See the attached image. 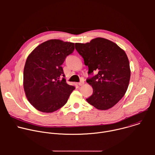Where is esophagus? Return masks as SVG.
Returning <instances> with one entry per match:
<instances>
[{
    "label": "esophagus",
    "mask_w": 155,
    "mask_h": 155,
    "mask_svg": "<svg viewBox=\"0 0 155 155\" xmlns=\"http://www.w3.org/2000/svg\"><path fill=\"white\" fill-rule=\"evenodd\" d=\"M84 81H80V82L78 83V85H80V86H82V85H83V84H84Z\"/></svg>",
    "instance_id": "obj_1"
}]
</instances>
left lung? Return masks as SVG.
<instances>
[{"mask_svg": "<svg viewBox=\"0 0 155 155\" xmlns=\"http://www.w3.org/2000/svg\"><path fill=\"white\" fill-rule=\"evenodd\" d=\"M75 49L88 67L87 78L93 94L87 102L99 110L113 107L125 94L130 77L129 62L125 51L109 40L97 37L86 43H75Z\"/></svg>", "mask_w": 155, "mask_h": 155, "instance_id": "left-lung-1", "label": "left lung"}]
</instances>
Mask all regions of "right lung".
Instances as JSON below:
<instances>
[{
	"label": "right lung",
	"mask_w": 155,
	"mask_h": 155,
	"mask_svg": "<svg viewBox=\"0 0 155 155\" xmlns=\"http://www.w3.org/2000/svg\"><path fill=\"white\" fill-rule=\"evenodd\" d=\"M75 43L58 39L41 43L28 56L23 86L29 102L38 111L51 113L63 107L75 87L68 84L61 65L72 54Z\"/></svg>",
	"instance_id": "add662e5"
}]
</instances>
